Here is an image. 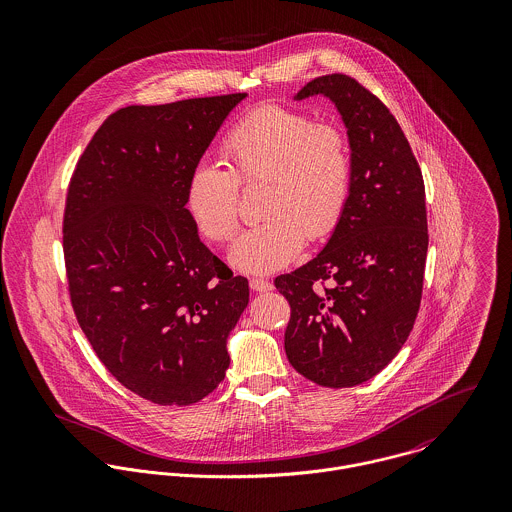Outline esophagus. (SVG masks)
I'll return each instance as SVG.
<instances>
[{"label":"esophagus","mask_w":512,"mask_h":512,"mask_svg":"<svg viewBox=\"0 0 512 512\" xmlns=\"http://www.w3.org/2000/svg\"><path fill=\"white\" fill-rule=\"evenodd\" d=\"M250 288L254 292H270L274 286L268 282V280H260V278H252L250 280Z\"/></svg>","instance_id":"esophagus-1"}]
</instances>
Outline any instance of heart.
<instances>
[{"label":"heart","instance_id":"heart-1","mask_svg":"<svg viewBox=\"0 0 512 512\" xmlns=\"http://www.w3.org/2000/svg\"><path fill=\"white\" fill-rule=\"evenodd\" d=\"M230 171L197 163L185 203L197 228L228 240L238 226V183L266 181L264 222L244 230L230 264L246 274H272L301 252L305 238L327 236L341 219L353 179L351 151L333 126H315L301 112L264 104L240 118L222 142Z\"/></svg>","mask_w":512,"mask_h":512}]
</instances>
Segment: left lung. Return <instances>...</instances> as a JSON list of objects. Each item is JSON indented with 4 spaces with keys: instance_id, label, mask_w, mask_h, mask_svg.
Returning a JSON list of instances; mask_svg holds the SVG:
<instances>
[{
    "instance_id": "obj_1",
    "label": "left lung",
    "mask_w": 512,
    "mask_h": 512,
    "mask_svg": "<svg viewBox=\"0 0 512 512\" xmlns=\"http://www.w3.org/2000/svg\"><path fill=\"white\" fill-rule=\"evenodd\" d=\"M309 96L329 98L347 128L351 193L323 250L274 284L292 307L284 347L293 368L319 386L349 388L388 365L414 327L426 189L396 118L355 78L319 76L293 100Z\"/></svg>"
}]
</instances>
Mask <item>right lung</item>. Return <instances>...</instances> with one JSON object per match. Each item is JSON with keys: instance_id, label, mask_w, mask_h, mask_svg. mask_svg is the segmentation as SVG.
<instances>
[{"instance_id": "add662e5", "label": "right lung", "mask_w": 512, "mask_h": 512, "mask_svg": "<svg viewBox=\"0 0 512 512\" xmlns=\"http://www.w3.org/2000/svg\"><path fill=\"white\" fill-rule=\"evenodd\" d=\"M246 92L112 114L76 163L63 248L74 313L98 359L159 406L211 394L248 280L201 242L185 191Z\"/></svg>"}]
</instances>
